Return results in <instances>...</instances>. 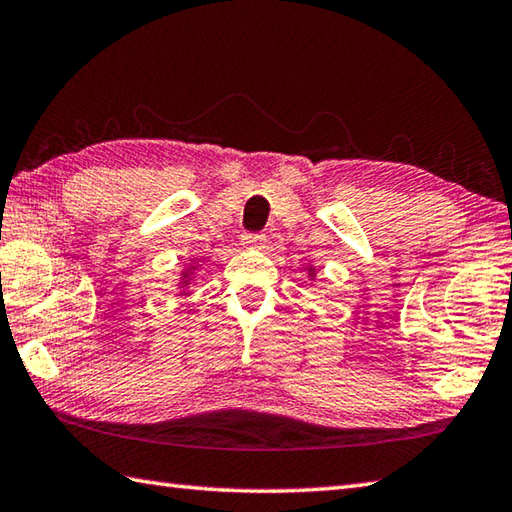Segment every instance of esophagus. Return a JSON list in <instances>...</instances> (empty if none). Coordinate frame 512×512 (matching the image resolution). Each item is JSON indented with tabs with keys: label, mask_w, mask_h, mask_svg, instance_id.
I'll return each instance as SVG.
<instances>
[{
	"label": "esophagus",
	"mask_w": 512,
	"mask_h": 512,
	"mask_svg": "<svg viewBox=\"0 0 512 512\" xmlns=\"http://www.w3.org/2000/svg\"><path fill=\"white\" fill-rule=\"evenodd\" d=\"M264 242H266V235H262V233H244L242 235V244L246 248H262Z\"/></svg>",
	"instance_id": "1"
}]
</instances>
